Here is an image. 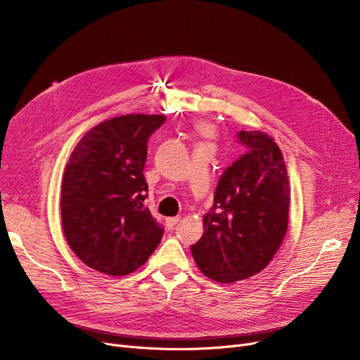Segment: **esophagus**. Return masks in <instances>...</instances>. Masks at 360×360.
I'll list each match as a JSON object with an SVG mask.
<instances>
[{
  "label": "esophagus",
  "instance_id": "esophagus-1",
  "mask_svg": "<svg viewBox=\"0 0 360 360\" xmlns=\"http://www.w3.org/2000/svg\"><path fill=\"white\" fill-rule=\"evenodd\" d=\"M181 220V217L179 216H175V217H166V226H167V229H174V226L178 223Z\"/></svg>",
  "mask_w": 360,
  "mask_h": 360
}]
</instances>
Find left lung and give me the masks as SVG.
<instances>
[{
  "label": "left lung",
  "mask_w": 360,
  "mask_h": 360,
  "mask_svg": "<svg viewBox=\"0 0 360 360\" xmlns=\"http://www.w3.org/2000/svg\"><path fill=\"white\" fill-rule=\"evenodd\" d=\"M238 141L247 153L224 169L204 233L191 247L198 269L224 285L266 269L289 224V179L278 146L261 131H239Z\"/></svg>",
  "instance_id": "8db88e82"
}]
</instances>
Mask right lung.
I'll return each instance as SVG.
<instances>
[{"label":"right lung","mask_w":360,"mask_h":360,"mask_svg":"<svg viewBox=\"0 0 360 360\" xmlns=\"http://www.w3.org/2000/svg\"><path fill=\"white\" fill-rule=\"evenodd\" d=\"M165 115L131 113L93 127L74 147L61 190L63 231L86 266L109 276L136 271L158 248L163 226L143 205L148 137Z\"/></svg>","instance_id":"right-lung-1"}]
</instances>
